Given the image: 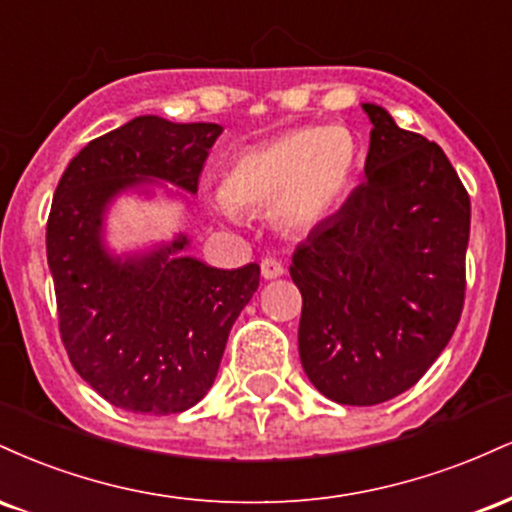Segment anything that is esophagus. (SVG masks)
<instances>
[{"instance_id": "1", "label": "esophagus", "mask_w": 512, "mask_h": 512, "mask_svg": "<svg viewBox=\"0 0 512 512\" xmlns=\"http://www.w3.org/2000/svg\"><path fill=\"white\" fill-rule=\"evenodd\" d=\"M260 269H262L264 279H279V276L286 272L284 264H281L279 260H274V257H264V260L260 262Z\"/></svg>"}]
</instances>
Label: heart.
Instances as JSON below:
<instances>
[{
  "mask_svg": "<svg viewBox=\"0 0 512 512\" xmlns=\"http://www.w3.org/2000/svg\"><path fill=\"white\" fill-rule=\"evenodd\" d=\"M361 149L344 127H301L243 151L226 168L219 209L272 211L289 231H305L332 214L354 185Z\"/></svg>",
  "mask_w": 512,
  "mask_h": 512,
  "instance_id": "1",
  "label": "heart"
}]
</instances>
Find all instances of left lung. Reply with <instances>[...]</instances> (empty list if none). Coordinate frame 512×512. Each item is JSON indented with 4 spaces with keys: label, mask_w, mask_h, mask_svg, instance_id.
Listing matches in <instances>:
<instances>
[{
    "label": "left lung",
    "mask_w": 512,
    "mask_h": 512,
    "mask_svg": "<svg viewBox=\"0 0 512 512\" xmlns=\"http://www.w3.org/2000/svg\"><path fill=\"white\" fill-rule=\"evenodd\" d=\"M366 182L293 252L298 351L332 402L370 407L433 366L460 322L469 195L436 142L363 105Z\"/></svg>",
    "instance_id": "obj_1"
}]
</instances>
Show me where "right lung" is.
<instances>
[{"instance_id":"right-lung-1","label":"right lung","mask_w":512,"mask_h":512,"mask_svg":"<svg viewBox=\"0 0 512 512\" xmlns=\"http://www.w3.org/2000/svg\"><path fill=\"white\" fill-rule=\"evenodd\" d=\"M223 129L156 115L88 142L72 158L48 216V264L60 337L76 373L115 407L178 414L214 385L228 332L260 286V264L207 267L175 257L187 238L117 260L101 243L105 204L144 178L197 192Z\"/></svg>"}]
</instances>
